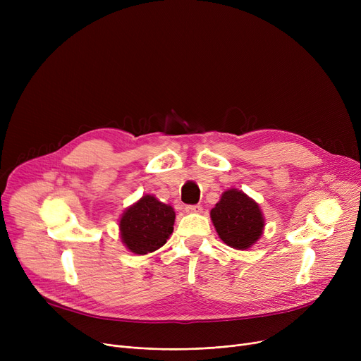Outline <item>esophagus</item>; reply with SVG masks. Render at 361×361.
<instances>
[{
  "label": "esophagus",
  "instance_id": "1",
  "mask_svg": "<svg viewBox=\"0 0 361 361\" xmlns=\"http://www.w3.org/2000/svg\"><path fill=\"white\" fill-rule=\"evenodd\" d=\"M185 212H192V214H197L202 211V206L200 204H187L185 207Z\"/></svg>",
  "mask_w": 361,
  "mask_h": 361
}]
</instances>
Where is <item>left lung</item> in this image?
Returning <instances> with one entry per match:
<instances>
[{
    "label": "left lung",
    "instance_id": "obj_1",
    "mask_svg": "<svg viewBox=\"0 0 361 361\" xmlns=\"http://www.w3.org/2000/svg\"><path fill=\"white\" fill-rule=\"evenodd\" d=\"M211 218L219 238L237 250L250 249L264 228L259 204L237 188L222 193Z\"/></svg>",
    "mask_w": 361,
    "mask_h": 361
}]
</instances>
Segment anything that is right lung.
I'll return each instance as SVG.
<instances>
[{
  "mask_svg": "<svg viewBox=\"0 0 361 361\" xmlns=\"http://www.w3.org/2000/svg\"><path fill=\"white\" fill-rule=\"evenodd\" d=\"M176 212L155 196L145 195L124 211L120 218V235L126 247L135 255L158 250L174 231Z\"/></svg>",
  "mask_w": 361,
  "mask_h": 361,
  "instance_id": "1",
  "label": "right lung"
}]
</instances>
